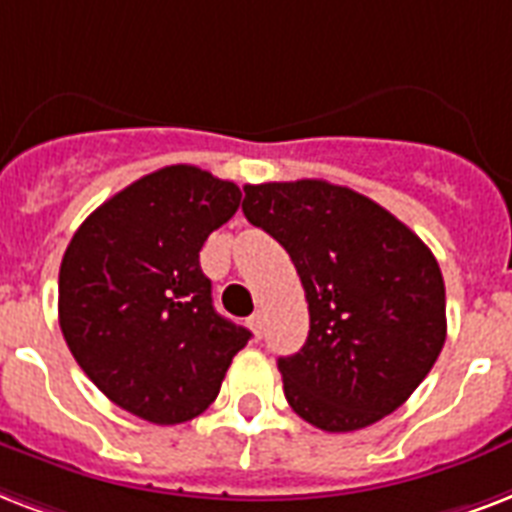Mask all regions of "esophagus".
I'll use <instances>...</instances> for the list:
<instances>
[{
    "mask_svg": "<svg viewBox=\"0 0 512 512\" xmlns=\"http://www.w3.org/2000/svg\"><path fill=\"white\" fill-rule=\"evenodd\" d=\"M248 326H251V331L256 334V339H259L261 331H264V315H261V312H253L251 318H248Z\"/></svg>",
    "mask_w": 512,
    "mask_h": 512,
    "instance_id": "34e87169",
    "label": "esophagus"
}]
</instances>
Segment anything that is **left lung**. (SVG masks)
Masks as SVG:
<instances>
[{
    "mask_svg": "<svg viewBox=\"0 0 512 512\" xmlns=\"http://www.w3.org/2000/svg\"><path fill=\"white\" fill-rule=\"evenodd\" d=\"M243 213L299 272L310 336L277 360L285 400L326 433H352L403 406L446 342V288L433 251L382 205L320 178L245 184Z\"/></svg>",
    "mask_w": 512,
    "mask_h": 512,
    "instance_id": "left-lung-1",
    "label": "left lung"
}]
</instances>
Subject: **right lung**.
<instances>
[{"label": "right lung", "instance_id": "right-lung-1", "mask_svg": "<svg viewBox=\"0 0 512 512\" xmlns=\"http://www.w3.org/2000/svg\"><path fill=\"white\" fill-rule=\"evenodd\" d=\"M240 186L194 165L138 178L74 232L58 275V320L79 368L152 425L211 406L251 331L213 310L200 251L240 208Z\"/></svg>", "mask_w": 512, "mask_h": 512}]
</instances>
